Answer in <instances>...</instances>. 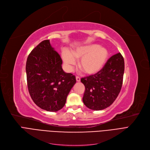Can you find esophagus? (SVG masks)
<instances>
[{
  "mask_svg": "<svg viewBox=\"0 0 150 150\" xmlns=\"http://www.w3.org/2000/svg\"><path fill=\"white\" fill-rule=\"evenodd\" d=\"M76 79L77 82H79L81 81V78H80L79 77H78V76H76Z\"/></svg>",
  "mask_w": 150,
  "mask_h": 150,
  "instance_id": "obj_1",
  "label": "esophagus"
}]
</instances>
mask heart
I'll return each mask as SVG.
<instances>
[{
    "instance_id": "b5f03b06",
    "label": "heart",
    "mask_w": 150,
    "mask_h": 150,
    "mask_svg": "<svg viewBox=\"0 0 150 150\" xmlns=\"http://www.w3.org/2000/svg\"><path fill=\"white\" fill-rule=\"evenodd\" d=\"M62 57L69 71L76 64V60L81 58L79 68L86 74L92 75L99 72L104 66L108 57V52L99 44L91 43L79 46L71 53L64 49L62 51Z\"/></svg>"
}]
</instances>
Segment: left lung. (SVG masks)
Returning a JSON list of instances; mask_svg holds the SVG:
<instances>
[{
	"label": "left lung",
	"instance_id": "obj_1",
	"mask_svg": "<svg viewBox=\"0 0 150 150\" xmlns=\"http://www.w3.org/2000/svg\"><path fill=\"white\" fill-rule=\"evenodd\" d=\"M124 69V59L118 53L111 56L97 73L81 78L85 86L84 105L93 110H103L112 105L120 92Z\"/></svg>",
	"mask_w": 150,
	"mask_h": 150
}]
</instances>
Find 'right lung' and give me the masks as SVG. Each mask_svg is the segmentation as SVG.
Here are the masks:
<instances>
[{
    "label": "right lung",
    "instance_id": "add662e5",
    "mask_svg": "<svg viewBox=\"0 0 150 150\" xmlns=\"http://www.w3.org/2000/svg\"><path fill=\"white\" fill-rule=\"evenodd\" d=\"M59 54L46 40L29 54L26 63L27 86L35 104L42 109L57 112L63 108L76 77L62 68Z\"/></svg>",
    "mask_w": 150,
    "mask_h": 150
}]
</instances>
